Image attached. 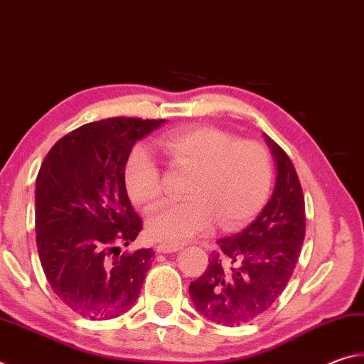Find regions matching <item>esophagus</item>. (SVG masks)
<instances>
[{
	"label": "esophagus",
	"mask_w": 364,
	"mask_h": 364,
	"mask_svg": "<svg viewBox=\"0 0 364 364\" xmlns=\"http://www.w3.org/2000/svg\"><path fill=\"white\" fill-rule=\"evenodd\" d=\"M181 247L180 245H170V244H159L156 250L160 254H171V252H178Z\"/></svg>",
	"instance_id": "obj_1"
}]
</instances>
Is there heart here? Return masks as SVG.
<instances>
[{"label": "heart", "mask_w": 364, "mask_h": 364, "mask_svg": "<svg viewBox=\"0 0 364 364\" xmlns=\"http://www.w3.org/2000/svg\"><path fill=\"white\" fill-rule=\"evenodd\" d=\"M159 147L171 162L191 168L184 200L152 208L147 234L154 241L178 245L205 232L215 220L225 230L247 223L262 210L271 188V160L255 141H236L215 127L168 133ZM125 184L134 204L147 207L162 193L159 165L146 146L128 159Z\"/></svg>", "instance_id": "obj_1"}]
</instances>
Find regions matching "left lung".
<instances>
[{"label": "left lung", "instance_id": "1", "mask_svg": "<svg viewBox=\"0 0 364 364\" xmlns=\"http://www.w3.org/2000/svg\"><path fill=\"white\" fill-rule=\"evenodd\" d=\"M276 164V183L267 205L241 232L218 239L231 264L218 254L191 282L189 297L202 316L239 326L260 316L284 291L305 237V200L291 159L267 134Z\"/></svg>", "mask_w": 364, "mask_h": 364}]
</instances>
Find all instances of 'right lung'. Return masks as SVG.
Returning <instances> with one entry per match:
<instances>
[{
    "instance_id": "1",
    "label": "right lung",
    "mask_w": 364,
    "mask_h": 364,
    "mask_svg": "<svg viewBox=\"0 0 364 364\" xmlns=\"http://www.w3.org/2000/svg\"><path fill=\"white\" fill-rule=\"evenodd\" d=\"M165 120L114 117L86 123L48 152L35 184L36 247L53 291L77 315L101 321L134 305L154 258L120 255L143 221L125 186L136 141Z\"/></svg>"
}]
</instances>
